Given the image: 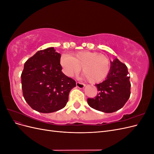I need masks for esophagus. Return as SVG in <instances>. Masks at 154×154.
I'll return each mask as SVG.
<instances>
[{"instance_id":"obj_1","label":"esophagus","mask_w":154,"mask_h":154,"mask_svg":"<svg viewBox=\"0 0 154 154\" xmlns=\"http://www.w3.org/2000/svg\"><path fill=\"white\" fill-rule=\"evenodd\" d=\"M76 87L80 88H84L85 86V84H84V83H80V82H76Z\"/></svg>"}]
</instances>
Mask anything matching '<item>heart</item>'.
Returning <instances> with one entry per match:
<instances>
[{
	"label": "heart",
	"instance_id": "heart-1",
	"mask_svg": "<svg viewBox=\"0 0 154 154\" xmlns=\"http://www.w3.org/2000/svg\"><path fill=\"white\" fill-rule=\"evenodd\" d=\"M60 63L69 76L78 73L82 67L83 78L92 83L103 81L110 71V62L106 56L87 51L63 56Z\"/></svg>",
	"mask_w": 154,
	"mask_h": 154
}]
</instances>
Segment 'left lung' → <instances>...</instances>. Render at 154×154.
Segmentation results:
<instances>
[{"mask_svg":"<svg viewBox=\"0 0 154 154\" xmlns=\"http://www.w3.org/2000/svg\"><path fill=\"white\" fill-rule=\"evenodd\" d=\"M127 67L118 59L111 62L110 71L106 79L96 84L98 94L94 98H88L87 103L92 109L112 113L121 109L130 96V76Z\"/></svg>","mask_w":154,"mask_h":154,"instance_id":"8db88e82","label":"left lung"}]
</instances>
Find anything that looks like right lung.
I'll use <instances>...</instances> for the list:
<instances>
[{"label": "right lung", "mask_w": 154, "mask_h": 154, "mask_svg": "<svg viewBox=\"0 0 154 154\" xmlns=\"http://www.w3.org/2000/svg\"><path fill=\"white\" fill-rule=\"evenodd\" d=\"M61 54L54 48L38 51L24 64L21 74L23 96L32 109L51 113L63 109L76 82L62 72Z\"/></svg>", "instance_id": "right-lung-1"}]
</instances>
